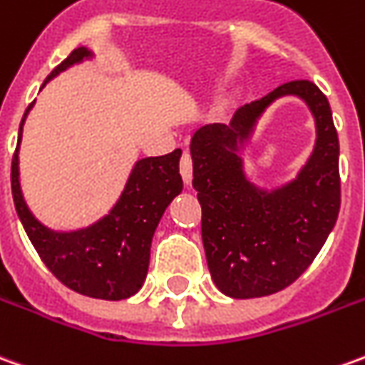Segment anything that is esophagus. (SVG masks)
<instances>
[{
    "label": "esophagus",
    "instance_id": "34e87169",
    "mask_svg": "<svg viewBox=\"0 0 365 365\" xmlns=\"http://www.w3.org/2000/svg\"><path fill=\"white\" fill-rule=\"evenodd\" d=\"M180 174H182L183 182L191 183L193 178V160H191L190 152H183L182 160H180Z\"/></svg>",
    "mask_w": 365,
    "mask_h": 365
}]
</instances>
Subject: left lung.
I'll return each instance as SVG.
<instances>
[{
  "instance_id": "8db88e82",
  "label": "left lung",
  "mask_w": 365,
  "mask_h": 365,
  "mask_svg": "<svg viewBox=\"0 0 365 365\" xmlns=\"http://www.w3.org/2000/svg\"><path fill=\"white\" fill-rule=\"evenodd\" d=\"M284 93L313 108L319 140L294 182L271 194L244 180L236 144L256 116ZM338 132L324 93L310 81H290L261 101L245 104L233 128H201L191 140L193 187L201 203V237L217 289L233 298L267 297L287 289L307 271L330 235L340 211Z\"/></svg>"
}]
</instances>
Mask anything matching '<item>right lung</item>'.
Instances as JSON below:
<instances>
[{"instance_id":"add662e5","label":"right lung","mask_w":365,"mask_h":365,"mask_svg":"<svg viewBox=\"0 0 365 365\" xmlns=\"http://www.w3.org/2000/svg\"><path fill=\"white\" fill-rule=\"evenodd\" d=\"M85 57H88L85 47L71 51V55L53 68L43 85ZM31 106L33 103L27 106L23 120ZM180 156L182 150L178 148L165 156L140 160L120 200L106 217L83 231L53 233L33 217L23 201L15 148L11 160L14 203L41 261L65 287L78 294L103 300H122L136 294L146 279L154 231L170 201L183 187Z\"/></svg>"}]
</instances>
